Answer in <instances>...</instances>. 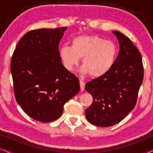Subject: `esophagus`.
I'll return each instance as SVG.
<instances>
[{
    "label": "esophagus",
    "instance_id": "34e87169",
    "mask_svg": "<svg viewBox=\"0 0 153 153\" xmlns=\"http://www.w3.org/2000/svg\"><path fill=\"white\" fill-rule=\"evenodd\" d=\"M79 83H80V86H81V91H84V88H85V83L83 82L82 80H80L79 81Z\"/></svg>",
    "mask_w": 153,
    "mask_h": 153
}]
</instances>
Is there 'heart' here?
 I'll return each instance as SVG.
<instances>
[{"instance_id": "heart-1", "label": "heart", "mask_w": 153, "mask_h": 153, "mask_svg": "<svg viewBox=\"0 0 153 153\" xmlns=\"http://www.w3.org/2000/svg\"><path fill=\"white\" fill-rule=\"evenodd\" d=\"M118 56V47L114 42L97 35H79L60 50V57L67 70L72 71L82 58L80 72L98 78L107 74L114 67Z\"/></svg>"}]
</instances>
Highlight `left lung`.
<instances>
[{
	"mask_svg": "<svg viewBox=\"0 0 153 153\" xmlns=\"http://www.w3.org/2000/svg\"><path fill=\"white\" fill-rule=\"evenodd\" d=\"M120 45L116 62L107 74L86 83L93 102L85 109L86 119L98 127L120 123L134 108L143 79L142 57L130 39L113 30Z\"/></svg>",
	"mask_w": 153,
	"mask_h": 153,
	"instance_id": "8db88e82",
	"label": "left lung"
}]
</instances>
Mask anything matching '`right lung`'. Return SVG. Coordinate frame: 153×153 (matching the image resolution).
Instances as JSON below:
<instances>
[{"label":"right lung","mask_w":153,"mask_h":153,"mask_svg":"<svg viewBox=\"0 0 153 153\" xmlns=\"http://www.w3.org/2000/svg\"><path fill=\"white\" fill-rule=\"evenodd\" d=\"M67 27L30 30L22 37L11 60L14 93L24 112L35 120L59 118L64 104L80 91L79 79L60 57V40Z\"/></svg>","instance_id":"obj_1"}]
</instances>
